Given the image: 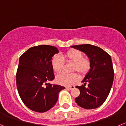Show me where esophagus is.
<instances>
[{
	"instance_id": "esophagus-1",
	"label": "esophagus",
	"mask_w": 126,
	"mask_h": 126,
	"mask_svg": "<svg viewBox=\"0 0 126 126\" xmlns=\"http://www.w3.org/2000/svg\"><path fill=\"white\" fill-rule=\"evenodd\" d=\"M75 88V86H67V87H65V88L67 90H72V89H74Z\"/></svg>"
}]
</instances>
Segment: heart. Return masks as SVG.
I'll list each match as a JSON object with an SVG mask.
<instances>
[{
    "mask_svg": "<svg viewBox=\"0 0 126 126\" xmlns=\"http://www.w3.org/2000/svg\"><path fill=\"white\" fill-rule=\"evenodd\" d=\"M64 60L74 64L72 71H77L82 75L87 74L90 69L91 62L90 59L84 58V54L82 51L73 49L67 52L62 57L56 56L53 58L52 61V68L57 74H59L62 72L64 65ZM78 79L79 77L75 73H62L56 76V82L62 85H71L76 82Z\"/></svg>",
    "mask_w": 126,
    "mask_h": 126,
    "instance_id": "b5f03b06",
    "label": "heart"
}]
</instances>
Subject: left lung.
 <instances>
[{
	"label": "left lung",
	"instance_id": "8db88e82",
	"mask_svg": "<svg viewBox=\"0 0 126 126\" xmlns=\"http://www.w3.org/2000/svg\"><path fill=\"white\" fill-rule=\"evenodd\" d=\"M84 52L91 62V67L82 80L84 84L77 86L80 92L75 98L78 105L87 110L95 109L106 100L114 80V70L111 57L104 50L89 44L72 46ZM87 83L88 86L85 87Z\"/></svg>",
	"mask_w": 126,
	"mask_h": 126
}]
</instances>
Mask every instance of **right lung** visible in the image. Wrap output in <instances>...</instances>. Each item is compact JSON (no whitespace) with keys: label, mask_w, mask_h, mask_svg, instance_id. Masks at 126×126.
<instances>
[{"label":"right lung","mask_w":126,"mask_h":126,"mask_svg":"<svg viewBox=\"0 0 126 126\" xmlns=\"http://www.w3.org/2000/svg\"><path fill=\"white\" fill-rule=\"evenodd\" d=\"M58 52L54 46L39 45L28 49L20 57L16 87L23 103L32 111L49 110L56 105L59 92L65 89L47 83L54 79L52 57Z\"/></svg>","instance_id":"1"}]
</instances>
